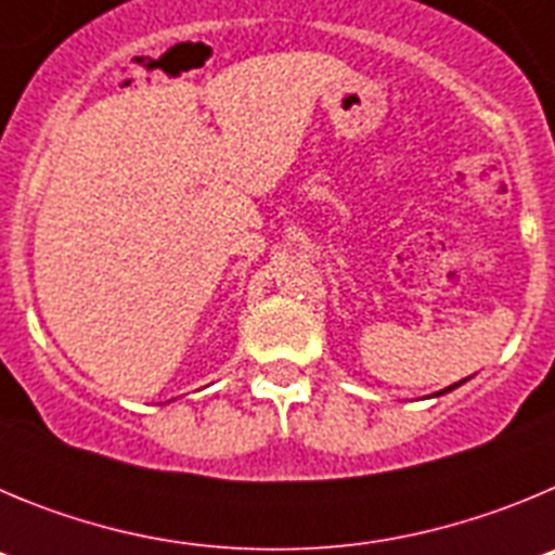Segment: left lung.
<instances>
[{"label":"left lung","mask_w":555,"mask_h":555,"mask_svg":"<svg viewBox=\"0 0 555 555\" xmlns=\"http://www.w3.org/2000/svg\"><path fill=\"white\" fill-rule=\"evenodd\" d=\"M464 380H469V377H464ZM464 380H459V384H453V386H448V389H442V391H436V397L439 395H448V391H453V389H459L461 384H464Z\"/></svg>","instance_id":"1"}]
</instances>
